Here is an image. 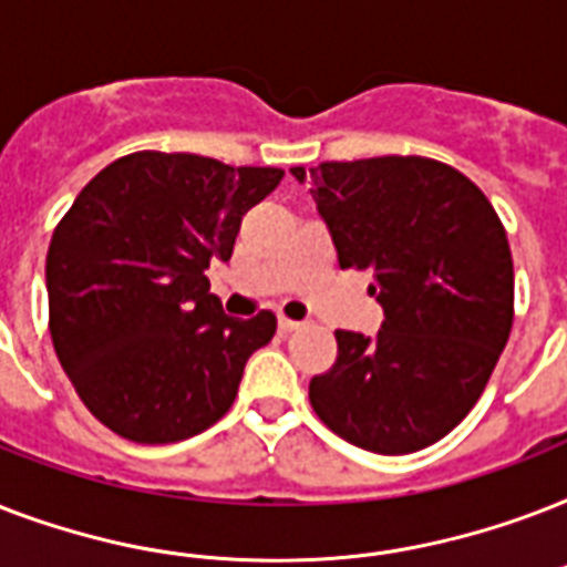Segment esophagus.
<instances>
[{
    "instance_id": "34e87169",
    "label": "esophagus",
    "mask_w": 567,
    "mask_h": 567,
    "mask_svg": "<svg viewBox=\"0 0 567 567\" xmlns=\"http://www.w3.org/2000/svg\"><path fill=\"white\" fill-rule=\"evenodd\" d=\"M306 323H300V320H291V318H279V329L282 332H297V329H302Z\"/></svg>"
}]
</instances>
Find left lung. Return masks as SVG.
<instances>
[{
	"label": "left lung",
	"mask_w": 567,
	"mask_h": 567,
	"mask_svg": "<svg viewBox=\"0 0 567 567\" xmlns=\"http://www.w3.org/2000/svg\"><path fill=\"white\" fill-rule=\"evenodd\" d=\"M309 182L338 265L371 270L377 338L338 329L311 409L355 447L400 456L444 439L483 394L515 318L501 217L474 182L421 155L293 167Z\"/></svg>",
	"instance_id": "8db88e82"
}]
</instances>
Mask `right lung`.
<instances>
[{"instance_id":"obj_1","label":"right lung","mask_w":567,"mask_h":567,"mask_svg":"<svg viewBox=\"0 0 567 567\" xmlns=\"http://www.w3.org/2000/svg\"><path fill=\"white\" fill-rule=\"evenodd\" d=\"M282 176L144 150L96 173L61 217L47 252L49 332L111 432L173 444L229 412L276 315H223L205 270L229 261L244 214Z\"/></svg>"}]
</instances>
